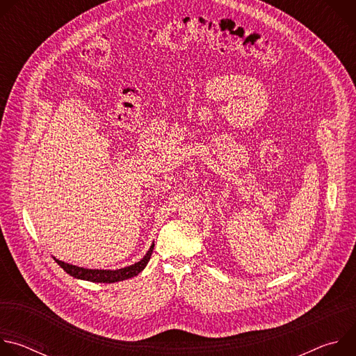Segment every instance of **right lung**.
I'll return each mask as SVG.
<instances>
[{
  "label": "right lung",
  "mask_w": 356,
  "mask_h": 356,
  "mask_svg": "<svg viewBox=\"0 0 356 356\" xmlns=\"http://www.w3.org/2000/svg\"><path fill=\"white\" fill-rule=\"evenodd\" d=\"M154 246L155 243H152L149 250L146 252V255L136 264L122 268V269H117V270H103V269H86V268H79L66 262H62L59 259L55 258L56 264L70 276L76 277V279H81V280H88V282H95V283H115V282H121V280H127L131 279L134 276H136L138 273H140L145 266L147 265L152 252H154Z\"/></svg>",
  "instance_id": "add662e5"
}]
</instances>
